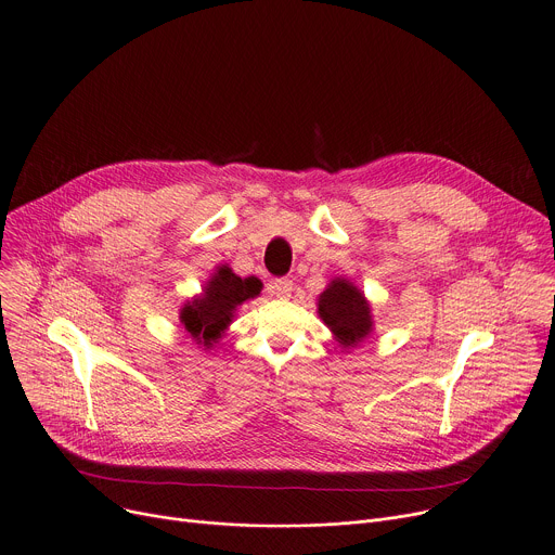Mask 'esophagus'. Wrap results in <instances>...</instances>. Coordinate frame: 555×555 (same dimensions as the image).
I'll return each mask as SVG.
<instances>
[{
  "label": "esophagus",
  "mask_w": 555,
  "mask_h": 555,
  "mask_svg": "<svg viewBox=\"0 0 555 555\" xmlns=\"http://www.w3.org/2000/svg\"><path fill=\"white\" fill-rule=\"evenodd\" d=\"M292 289H294V283L289 279H276L268 285V292L276 298H287L292 294Z\"/></svg>",
  "instance_id": "esophagus-1"
}]
</instances>
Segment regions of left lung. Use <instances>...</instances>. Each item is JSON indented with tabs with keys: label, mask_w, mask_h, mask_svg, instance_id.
I'll use <instances>...</instances> for the list:
<instances>
[{
	"label": "left lung",
	"mask_w": 555,
	"mask_h": 555,
	"mask_svg": "<svg viewBox=\"0 0 555 555\" xmlns=\"http://www.w3.org/2000/svg\"><path fill=\"white\" fill-rule=\"evenodd\" d=\"M319 317L343 347L359 345L374 327L367 298L347 279H334L319 296Z\"/></svg>",
	"instance_id": "left-lung-1"
}]
</instances>
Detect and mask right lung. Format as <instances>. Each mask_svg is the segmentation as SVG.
<instances>
[{"instance_id":"add662e5","label":"right lung","mask_w":555,"mask_h":555,"mask_svg":"<svg viewBox=\"0 0 555 555\" xmlns=\"http://www.w3.org/2000/svg\"><path fill=\"white\" fill-rule=\"evenodd\" d=\"M263 283L257 276L241 279L228 266L217 268L204 287V294L194 296L181 308L179 321L183 330L206 349H210L234 319L236 308L247 298L261 294Z\"/></svg>"}]
</instances>
